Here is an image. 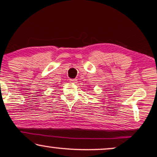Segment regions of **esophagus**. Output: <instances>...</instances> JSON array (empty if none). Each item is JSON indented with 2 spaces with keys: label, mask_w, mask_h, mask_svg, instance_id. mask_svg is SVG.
Listing matches in <instances>:
<instances>
[{
  "label": "esophagus",
  "mask_w": 157,
  "mask_h": 157,
  "mask_svg": "<svg viewBox=\"0 0 157 157\" xmlns=\"http://www.w3.org/2000/svg\"><path fill=\"white\" fill-rule=\"evenodd\" d=\"M70 82H72V83H76L77 80L76 79H71V80H70Z\"/></svg>",
  "instance_id": "1"
}]
</instances>
